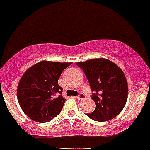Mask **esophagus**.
Masks as SVG:
<instances>
[{"mask_svg": "<svg viewBox=\"0 0 150 150\" xmlns=\"http://www.w3.org/2000/svg\"><path fill=\"white\" fill-rule=\"evenodd\" d=\"M85 97H86V96H85V94H83V93H80V94H79V95H78V96H76V98H77V99H78V100H82L85 99Z\"/></svg>", "mask_w": 150, "mask_h": 150, "instance_id": "esophagus-1", "label": "esophagus"}]
</instances>
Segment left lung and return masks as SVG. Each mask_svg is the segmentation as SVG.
<instances>
[{"label": "left lung", "mask_w": 150, "mask_h": 150, "mask_svg": "<svg viewBox=\"0 0 150 150\" xmlns=\"http://www.w3.org/2000/svg\"><path fill=\"white\" fill-rule=\"evenodd\" d=\"M76 65L83 70L95 109L88 116L98 122L108 121L121 112L127 100V82L122 70L107 59H92Z\"/></svg>", "instance_id": "1"}]
</instances>
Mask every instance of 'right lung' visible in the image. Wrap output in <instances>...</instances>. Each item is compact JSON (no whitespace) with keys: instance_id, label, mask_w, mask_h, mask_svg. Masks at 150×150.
I'll use <instances>...</instances> for the list:
<instances>
[{"instance_id":"right-lung-1","label":"right lung","mask_w":150,"mask_h":150,"mask_svg":"<svg viewBox=\"0 0 150 150\" xmlns=\"http://www.w3.org/2000/svg\"><path fill=\"white\" fill-rule=\"evenodd\" d=\"M70 65L71 62L41 61L23 74L18 86V100L31 120L47 122L60 114L65 99L57 82L62 72Z\"/></svg>"}]
</instances>
